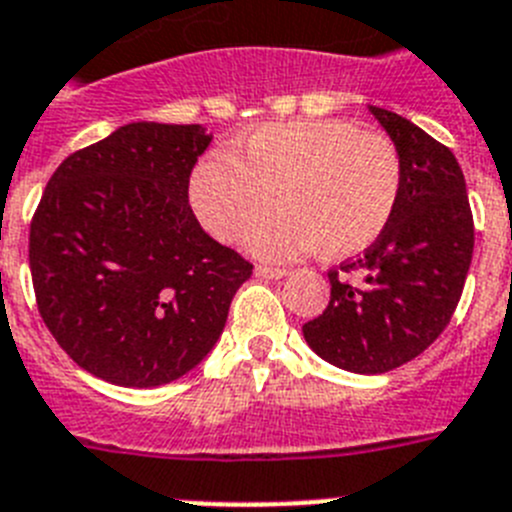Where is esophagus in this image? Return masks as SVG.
<instances>
[{
	"label": "esophagus",
	"instance_id": "34e87169",
	"mask_svg": "<svg viewBox=\"0 0 512 512\" xmlns=\"http://www.w3.org/2000/svg\"><path fill=\"white\" fill-rule=\"evenodd\" d=\"M255 275H257V278H265V281H281L283 275H286V270L268 268V265H257Z\"/></svg>",
	"mask_w": 512,
	"mask_h": 512
}]
</instances>
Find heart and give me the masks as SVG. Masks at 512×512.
<instances>
[{"instance_id": "heart-1", "label": "heart", "mask_w": 512, "mask_h": 512, "mask_svg": "<svg viewBox=\"0 0 512 512\" xmlns=\"http://www.w3.org/2000/svg\"><path fill=\"white\" fill-rule=\"evenodd\" d=\"M402 157L394 141L342 118L265 123L226 157H206L190 172L188 198L211 237L239 242L268 260L319 250L353 257L384 234L402 195Z\"/></svg>"}]
</instances>
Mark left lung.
<instances>
[{
	"label": "left lung",
	"mask_w": 512,
	"mask_h": 512,
	"mask_svg": "<svg viewBox=\"0 0 512 512\" xmlns=\"http://www.w3.org/2000/svg\"><path fill=\"white\" fill-rule=\"evenodd\" d=\"M402 157V195L361 260L330 270V304L304 324L309 348L353 373H386L428 350L451 322L474 252L464 172L448 146L368 105ZM355 272L358 282H348Z\"/></svg>",
	"instance_id": "obj_1"
}]
</instances>
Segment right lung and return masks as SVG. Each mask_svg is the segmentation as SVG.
Returning <instances> with one entry per match:
<instances>
[{
    "instance_id": "1",
    "label": "right lung",
    "mask_w": 512,
    "mask_h": 512,
    "mask_svg": "<svg viewBox=\"0 0 512 512\" xmlns=\"http://www.w3.org/2000/svg\"><path fill=\"white\" fill-rule=\"evenodd\" d=\"M203 126L139 121L74 151L30 224L43 322L102 381L149 389L213 350L252 265L211 239L188 203Z\"/></svg>"
}]
</instances>
